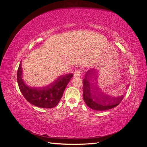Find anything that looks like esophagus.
Masks as SVG:
<instances>
[{"label":"esophagus","mask_w":147,"mask_h":147,"mask_svg":"<svg viewBox=\"0 0 147 147\" xmlns=\"http://www.w3.org/2000/svg\"><path fill=\"white\" fill-rule=\"evenodd\" d=\"M82 70H77L76 72H75L74 73V77H80L82 75Z\"/></svg>","instance_id":"34e87169"}]
</instances>
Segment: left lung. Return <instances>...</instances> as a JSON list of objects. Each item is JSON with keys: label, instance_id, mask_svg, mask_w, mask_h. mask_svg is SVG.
Instances as JSON below:
<instances>
[{"label": "left lung", "instance_id": "left-lung-1", "mask_svg": "<svg viewBox=\"0 0 147 147\" xmlns=\"http://www.w3.org/2000/svg\"><path fill=\"white\" fill-rule=\"evenodd\" d=\"M97 75V72L95 70H89L83 80V95L86 104L91 109L98 111L107 110L115 107L123 99L125 94L117 97H113L104 94L99 90L97 84L95 87L93 84L94 83H91L89 81V78H91L96 80ZM96 88V91H94ZM98 90H100L99 92Z\"/></svg>", "mask_w": 147, "mask_h": 147}]
</instances>
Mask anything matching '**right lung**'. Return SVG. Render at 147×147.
<instances>
[{
    "mask_svg": "<svg viewBox=\"0 0 147 147\" xmlns=\"http://www.w3.org/2000/svg\"><path fill=\"white\" fill-rule=\"evenodd\" d=\"M72 74L61 75L55 82L42 88H30L22 78L21 64L18 69L17 80L20 90L30 104L42 108H53L58 104Z\"/></svg>",
    "mask_w": 147,
    "mask_h": 147,
    "instance_id": "right-lung-1",
    "label": "right lung"
}]
</instances>
